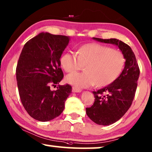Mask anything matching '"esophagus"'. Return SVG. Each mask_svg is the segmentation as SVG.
Masks as SVG:
<instances>
[{
    "label": "esophagus",
    "instance_id": "esophagus-1",
    "mask_svg": "<svg viewBox=\"0 0 152 152\" xmlns=\"http://www.w3.org/2000/svg\"><path fill=\"white\" fill-rule=\"evenodd\" d=\"M72 91L73 92H80L81 91V90L77 88H75V87H72Z\"/></svg>",
    "mask_w": 152,
    "mask_h": 152
}]
</instances>
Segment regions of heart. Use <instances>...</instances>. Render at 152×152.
Segmentation results:
<instances>
[{
  "mask_svg": "<svg viewBox=\"0 0 152 152\" xmlns=\"http://www.w3.org/2000/svg\"><path fill=\"white\" fill-rule=\"evenodd\" d=\"M125 61L121 52L96 43L81 46L77 53H65L60 59L61 66L69 73L81 70L86 66L85 72L72 73L66 78L68 83L78 88L95 84L98 87L110 84L121 73Z\"/></svg>",
  "mask_w": 152,
  "mask_h": 152,
  "instance_id": "1",
  "label": "heart"
}]
</instances>
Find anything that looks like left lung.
<instances>
[{
	"label": "left lung",
	"instance_id": "8db88e82",
	"mask_svg": "<svg viewBox=\"0 0 152 152\" xmlns=\"http://www.w3.org/2000/svg\"><path fill=\"white\" fill-rule=\"evenodd\" d=\"M93 39L117 46L125 59V67L120 75L110 85L92 92L94 102L86 109L88 116L95 124L109 125L119 120L130 107L137 88L140 69L134 53L127 44L115 38Z\"/></svg>",
	"mask_w": 152,
	"mask_h": 152
}]
</instances>
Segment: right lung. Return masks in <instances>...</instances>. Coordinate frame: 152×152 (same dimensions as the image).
Listing matches in <instances>:
<instances>
[{"label": "right lung", "mask_w": 152, "mask_h": 152, "mask_svg": "<svg viewBox=\"0 0 152 152\" xmlns=\"http://www.w3.org/2000/svg\"><path fill=\"white\" fill-rule=\"evenodd\" d=\"M69 37L42 32L24 46L16 66L20 98L27 113L39 121L60 115L72 92L69 84L59 85L64 77L60 58ZM58 84L56 91L51 86Z\"/></svg>", "instance_id": "add662e5"}]
</instances>
